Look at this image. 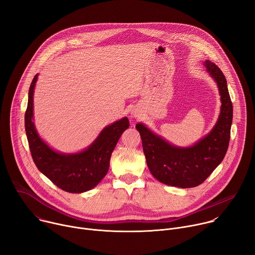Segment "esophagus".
<instances>
[{"instance_id":"34e87169","label":"esophagus","mask_w":255,"mask_h":255,"mask_svg":"<svg viewBox=\"0 0 255 255\" xmlns=\"http://www.w3.org/2000/svg\"><path fill=\"white\" fill-rule=\"evenodd\" d=\"M140 116H141V114H140V111L138 110V109L133 108L131 111V117L134 119H138V118H140Z\"/></svg>"}]
</instances>
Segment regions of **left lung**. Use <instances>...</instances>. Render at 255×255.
I'll use <instances>...</instances> for the list:
<instances>
[{
	"label": "left lung",
	"mask_w": 255,
	"mask_h": 255,
	"mask_svg": "<svg viewBox=\"0 0 255 255\" xmlns=\"http://www.w3.org/2000/svg\"><path fill=\"white\" fill-rule=\"evenodd\" d=\"M219 89L221 110L213 129L192 146L180 147L155 134L143 123L136 124L151 174L160 183L181 189L194 188L219 165L227 152L233 107L223 72L211 60L203 62Z\"/></svg>",
	"instance_id": "8db88e82"
}]
</instances>
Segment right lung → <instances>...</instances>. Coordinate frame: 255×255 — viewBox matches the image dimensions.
Segmentation results:
<instances>
[{"mask_svg": "<svg viewBox=\"0 0 255 255\" xmlns=\"http://www.w3.org/2000/svg\"><path fill=\"white\" fill-rule=\"evenodd\" d=\"M38 74L31 83L25 113V130L34 163L59 189L81 194L94 189L104 178L110 166V158L122 133L128 129L124 117L106 126L86 149L76 153H62L52 149L35 128L33 95Z\"/></svg>", "mask_w": 255, "mask_h": 255, "instance_id": "add662e5", "label": "right lung"}]
</instances>
